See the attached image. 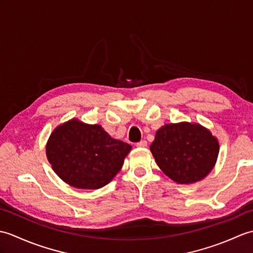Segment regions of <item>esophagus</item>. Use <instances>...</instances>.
<instances>
[{"label":"esophagus","mask_w":253,"mask_h":253,"mask_svg":"<svg viewBox=\"0 0 253 253\" xmlns=\"http://www.w3.org/2000/svg\"><path fill=\"white\" fill-rule=\"evenodd\" d=\"M148 146V142L146 140H141L140 142L137 143V147L138 148H146Z\"/></svg>","instance_id":"esophagus-1"}]
</instances>
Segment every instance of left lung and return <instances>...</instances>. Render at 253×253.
<instances>
[{
	"label": "left lung",
	"instance_id": "1",
	"mask_svg": "<svg viewBox=\"0 0 253 253\" xmlns=\"http://www.w3.org/2000/svg\"><path fill=\"white\" fill-rule=\"evenodd\" d=\"M155 162L177 184L202 180L214 168L219 152L215 136L198 123L165 124L150 146Z\"/></svg>",
	"mask_w": 253,
	"mask_h": 253
}]
</instances>
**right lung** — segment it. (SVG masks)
Instances as JSON below:
<instances>
[{
    "label": "right lung",
    "instance_id": "right-lung-1",
    "mask_svg": "<svg viewBox=\"0 0 253 253\" xmlns=\"http://www.w3.org/2000/svg\"><path fill=\"white\" fill-rule=\"evenodd\" d=\"M131 146L112 138L101 125L72 118L47 139L45 153L53 170L69 186L99 189L114 178Z\"/></svg>",
    "mask_w": 253,
    "mask_h": 253
}]
</instances>
